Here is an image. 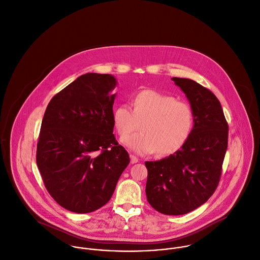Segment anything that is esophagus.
Instances as JSON below:
<instances>
[{
	"instance_id": "34e87169",
	"label": "esophagus",
	"mask_w": 260,
	"mask_h": 260,
	"mask_svg": "<svg viewBox=\"0 0 260 260\" xmlns=\"http://www.w3.org/2000/svg\"><path fill=\"white\" fill-rule=\"evenodd\" d=\"M129 156H131V162L132 164H136V162L139 161V158L137 156H135L134 155H131Z\"/></svg>"
}]
</instances>
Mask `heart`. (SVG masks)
<instances>
[{
    "mask_svg": "<svg viewBox=\"0 0 260 260\" xmlns=\"http://www.w3.org/2000/svg\"><path fill=\"white\" fill-rule=\"evenodd\" d=\"M133 109L126 104L116 106L112 112L113 126L119 137H126L141 122V133L121 140L139 155L157 152L168 156L179 151L188 141L194 125V113L185 102L152 89L135 95Z\"/></svg>",
    "mask_w": 260,
    "mask_h": 260,
    "instance_id": "b5f03b06",
    "label": "heart"
}]
</instances>
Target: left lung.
Instances as JSON below:
<instances>
[{"label":"left lung","instance_id":"1","mask_svg":"<svg viewBox=\"0 0 260 260\" xmlns=\"http://www.w3.org/2000/svg\"><path fill=\"white\" fill-rule=\"evenodd\" d=\"M172 80L186 94L194 125L186 144L159 160L146 161L148 202L165 215L187 214L207 202L221 177L228 124L218 99L188 78Z\"/></svg>","mask_w":260,"mask_h":260}]
</instances>
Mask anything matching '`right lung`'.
I'll return each instance as SVG.
<instances>
[{"label":"right lung","instance_id":"right-lung-1","mask_svg":"<svg viewBox=\"0 0 260 260\" xmlns=\"http://www.w3.org/2000/svg\"><path fill=\"white\" fill-rule=\"evenodd\" d=\"M116 84L110 74H83L54 95L45 110L37 166L51 197L71 212L104 206L129 164L112 134Z\"/></svg>","mask_w":260,"mask_h":260}]
</instances>
